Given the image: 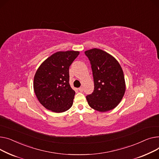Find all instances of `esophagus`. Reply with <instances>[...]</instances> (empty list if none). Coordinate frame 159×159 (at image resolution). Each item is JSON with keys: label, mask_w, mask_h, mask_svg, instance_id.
Here are the masks:
<instances>
[{"label": "esophagus", "mask_w": 159, "mask_h": 159, "mask_svg": "<svg viewBox=\"0 0 159 159\" xmlns=\"http://www.w3.org/2000/svg\"><path fill=\"white\" fill-rule=\"evenodd\" d=\"M78 90H79V91H80V92H83V88L81 87H80L79 89H78Z\"/></svg>", "instance_id": "34e87169"}]
</instances>
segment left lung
<instances>
[{"label": "left lung", "instance_id": "left-lung-1", "mask_svg": "<svg viewBox=\"0 0 159 159\" xmlns=\"http://www.w3.org/2000/svg\"><path fill=\"white\" fill-rule=\"evenodd\" d=\"M90 61L94 90L86 98L89 106L105 112L116 108L123 99L126 90L122 68L117 60L99 49L85 52Z\"/></svg>", "mask_w": 159, "mask_h": 159}]
</instances>
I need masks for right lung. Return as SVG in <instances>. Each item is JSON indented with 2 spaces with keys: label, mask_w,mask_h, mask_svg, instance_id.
Returning a JSON list of instances; mask_svg holds the SVG:
<instances>
[{
  "label": "right lung",
  "mask_w": 159,
  "mask_h": 159,
  "mask_svg": "<svg viewBox=\"0 0 159 159\" xmlns=\"http://www.w3.org/2000/svg\"><path fill=\"white\" fill-rule=\"evenodd\" d=\"M79 54V51H74L55 52L37 69L34 91L45 108L61 113L72 107L75 91L69 84V67Z\"/></svg>",
  "instance_id": "add662e5"
}]
</instances>
